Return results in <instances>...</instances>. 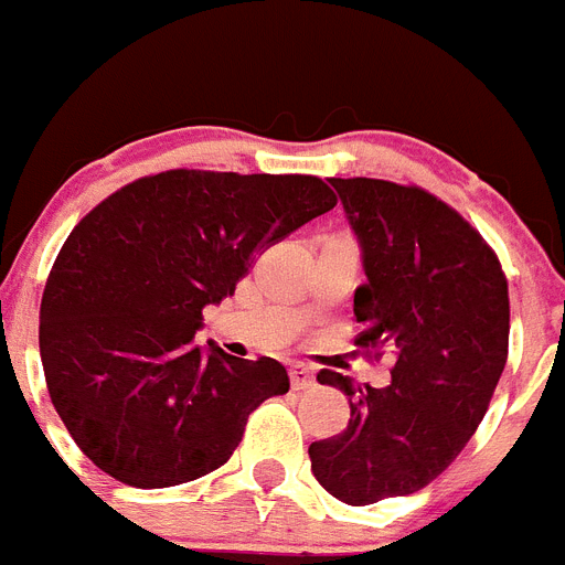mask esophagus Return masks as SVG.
Returning a JSON list of instances; mask_svg holds the SVG:
<instances>
[{"label": "esophagus", "instance_id": "obj_1", "mask_svg": "<svg viewBox=\"0 0 565 565\" xmlns=\"http://www.w3.org/2000/svg\"><path fill=\"white\" fill-rule=\"evenodd\" d=\"M290 382H292V391H307V387L316 385V376L307 364H292L290 367Z\"/></svg>", "mask_w": 565, "mask_h": 565}]
</instances>
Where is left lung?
I'll return each mask as SVG.
<instances>
[{
	"instance_id": "obj_1",
	"label": "left lung",
	"mask_w": 565,
	"mask_h": 565,
	"mask_svg": "<svg viewBox=\"0 0 565 565\" xmlns=\"http://www.w3.org/2000/svg\"><path fill=\"white\" fill-rule=\"evenodd\" d=\"M362 244L359 348L393 353L391 385L353 391L348 428L310 445L335 500L371 505L434 482L480 428L509 359V281L497 253L454 206L419 186L330 178Z\"/></svg>"
}]
</instances>
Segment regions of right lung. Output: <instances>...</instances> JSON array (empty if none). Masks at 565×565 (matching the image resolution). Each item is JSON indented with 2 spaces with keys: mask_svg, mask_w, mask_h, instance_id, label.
<instances>
[{
  "mask_svg": "<svg viewBox=\"0 0 565 565\" xmlns=\"http://www.w3.org/2000/svg\"><path fill=\"white\" fill-rule=\"evenodd\" d=\"M333 206L316 174L169 169L71 230L42 292L40 353L56 414L99 471L169 488L224 466L249 414L290 379L267 355L192 344L203 307Z\"/></svg>",
  "mask_w": 565,
  "mask_h": 565,
  "instance_id": "1",
  "label": "right lung"
}]
</instances>
